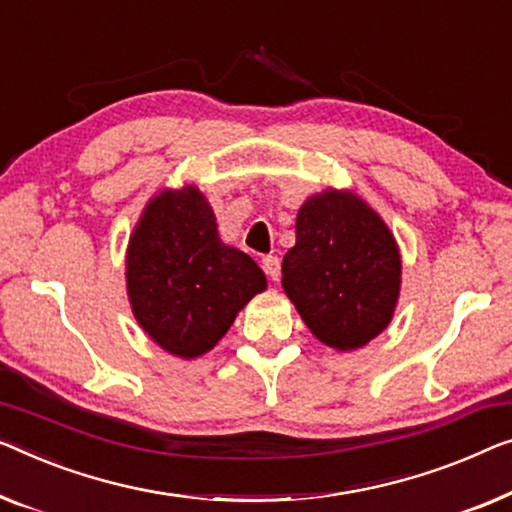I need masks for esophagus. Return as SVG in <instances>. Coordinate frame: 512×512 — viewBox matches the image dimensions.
<instances>
[{
  "instance_id": "esophagus-1",
  "label": "esophagus",
  "mask_w": 512,
  "mask_h": 512,
  "mask_svg": "<svg viewBox=\"0 0 512 512\" xmlns=\"http://www.w3.org/2000/svg\"><path fill=\"white\" fill-rule=\"evenodd\" d=\"M262 269L271 280H280V259L276 255L262 257Z\"/></svg>"
}]
</instances>
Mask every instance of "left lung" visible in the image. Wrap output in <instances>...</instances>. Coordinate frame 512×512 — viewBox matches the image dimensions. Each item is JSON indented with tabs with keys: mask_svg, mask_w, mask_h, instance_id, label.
<instances>
[{
	"mask_svg": "<svg viewBox=\"0 0 512 512\" xmlns=\"http://www.w3.org/2000/svg\"><path fill=\"white\" fill-rule=\"evenodd\" d=\"M393 234L361 197L326 190L296 216L282 287L308 329L340 352L363 347L391 322L400 294Z\"/></svg>",
	"mask_w": 512,
	"mask_h": 512,
	"instance_id": "obj_1",
	"label": "left lung"
}]
</instances>
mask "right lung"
Returning a JSON list of instances; mask_svg holds the SVG:
<instances>
[{
	"label": "right lung",
	"mask_w": 512,
	"mask_h": 512,
	"mask_svg": "<svg viewBox=\"0 0 512 512\" xmlns=\"http://www.w3.org/2000/svg\"><path fill=\"white\" fill-rule=\"evenodd\" d=\"M133 315L165 352L195 358L216 345L236 312L266 287L259 266L225 246L195 186L163 190L128 243Z\"/></svg>",
	"instance_id": "1"
}]
</instances>
